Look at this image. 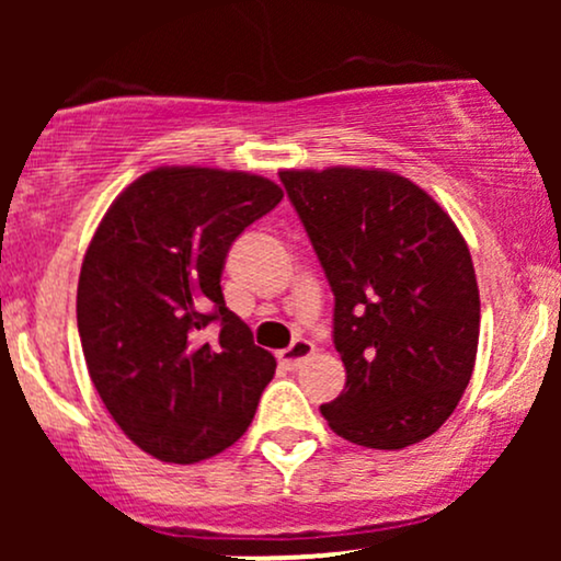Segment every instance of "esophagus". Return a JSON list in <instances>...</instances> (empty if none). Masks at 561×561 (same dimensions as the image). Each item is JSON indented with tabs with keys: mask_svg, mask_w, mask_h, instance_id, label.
Wrapping results in <instances>:
<instances>
[{
	"mask_svg": "<svg viewBox=\"0 0 561 561\" xmlns=\"http://www.w3.org/2000/svg\"><path fill=\"white\" fill-rule=\"evenodd\" d=\"M313 351H317V347H313L311 340L298 337V340H293V345L285 347V351L276 353V358H279V364L285 366V369H298V366L306 362L308 356H313Z\"/></svg>",
	"mask_w": 561,
	"mask_h": 561,
	"instance_id": "1",
	"label": "esophagus"
}]
</instances>
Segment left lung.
Listing matches in <instances>:
<instances>
[{
	"instance_id": "8db88e82",
	"label": "left lung",
	"mask_w": 561,
	"mask_h": 561,
	"mask_svg": "<svg viewBox=\"0 0 561 561\" xmlns=\"http://www.w3.org/2000/svg\"><path fill=\"white\" fill-rule=\"evenodd\" d=\"M334 295L345 390L321 414L356 446H414L454 414L474 369L480 293L456 224L390 171H279Z\"/></svg>"
}]
</instances>
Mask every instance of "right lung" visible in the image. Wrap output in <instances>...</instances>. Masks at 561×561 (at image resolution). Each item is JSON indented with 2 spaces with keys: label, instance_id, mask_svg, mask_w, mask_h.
Masks as SVG:
<instances>
[{
  "label": "right lung",
  "instance_id": "right-lung-1",
  "mask_svg": "<svg viewBox=\"0 0 561 561\" xmlns=\"http://www.w3.org/2000/svg\"><path fill=\"white\" fill-rule=\"evenodd\" d=\"M282 199L244 171L173 165L139 176L96 227L76 319L102 403L141 450L195 465L240 440L276 362L229 311L231 242ZM219 324V340L202 332Z\"/></svg>",
  "mask_w": 561,
  "mask_h": 561
}]
</instances>
